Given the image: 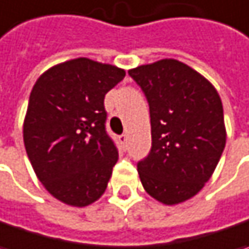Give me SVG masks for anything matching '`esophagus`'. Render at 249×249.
Segmentation results:
<instances>
[{
    "label": "esophagus",
    "instance_id": "obj_1",
    "mask_svg": "<svg viewBox=\"0 0 249 249\" xmlns=\"http://www.w3.org/2000/svg\"><path fill=\"white\" fill-rule=\"evenodd\" d=\"M119 142L123 144V147H124L126 143H127V134H122V136H119Z\"/></svg>",
    "mask_w": 249,
    "mask_h": 249
}]
</instances>
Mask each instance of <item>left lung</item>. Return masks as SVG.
Wrapping results in <instances>:
<instances>
[{
    "label": "left lung",
    "instance_id": "8db88e82",
    "mask_svg": "<svg viewBox=\"0 0 249 249\" xmlns=\"http://www.w3.org/2000/svg\"><path fill=\"white\" fill-rule=\"evenodd\" d=\"M150 106L151 150L137 171L145 192L164 205L199 192L226 147L223 104L202 74L174 58L129 70Z\"/></svg>",
    "mask_w": 249,
    "mask_h": 249
}]
</instances>
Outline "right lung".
Wrapping results in <instances>:
<instances>
[{
    "instance_id": "obj_1",
    "label": "right lung",
    "mask_w": 249,
    "mask_h": 249,
    "mask_svg": "<svg viewBox=\"0 0 249 249\" xmlns=\"http://www.w3.org/2000/svg\"><path fill=\"white\" fill-rule=\"evenodd\" d=\"M124 70L85 57L44 71L32 88L23 143L33 171L60 202L84 207L105 192L119 158L105 129V95Z\"/></svg>"
}]
</instances>
